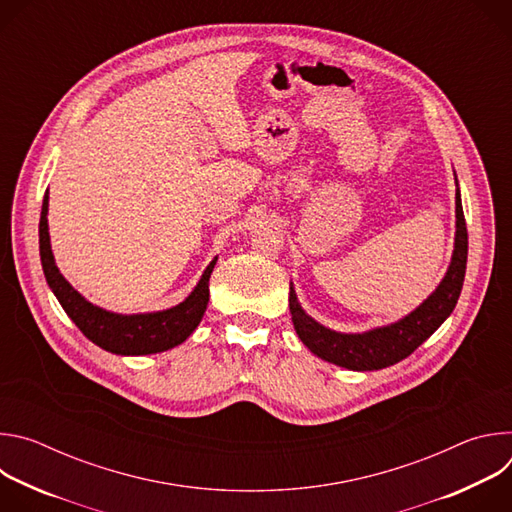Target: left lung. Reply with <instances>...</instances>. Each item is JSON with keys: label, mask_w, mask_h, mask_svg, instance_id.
Instances as JSON below:
<instances>
[{"label": "left lung", "mask_w": 512, "mask_h": 512, "mask_svg": "<svg viewBox=\"0 0 512 512\" xmlns=\"http://www.w3.org/2000/svg\"><path fill=\"white\" fill-rule=\"evenodd\" d=\"M458 184V180H456ZM468 231L462 210L460 188L456 190V243L446 277L433 294L411 314L395 324L373 328L362 334L334 332L310 318L298 304L294 285H289L291 322L300 340L322 360L350 371H379L407 358L454 312L466 275Z\"/></svg>", "instance_id": "8db88e82"}]
</instances>
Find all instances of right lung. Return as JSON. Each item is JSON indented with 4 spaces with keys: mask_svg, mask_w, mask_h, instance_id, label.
Wrapping results in <instances>:
<instances>
[{
    "mask_svg": "<svg viewBox=\"0 0 512 512\" xmlns=\"http://www.w3.org/2000/svg\"><path fill=\"white\" fill-rule=\"evenodd\" d=\"M48 192L44 194L40 214V259L46 281L68 318L79 326V330L103 350L125 356L156 354L182 344L200 324L208 304V279L214 269L216 257L204 269L192 294L178 306L150 314H113L87 302L79 291L72 287L54 263L48 235Z\"/></svg>",
    "mask_w": 512,
    "mask_h": 512,
    "instance_id": "right-lung-1",
    "label": "right lung"
}]
</instances>
